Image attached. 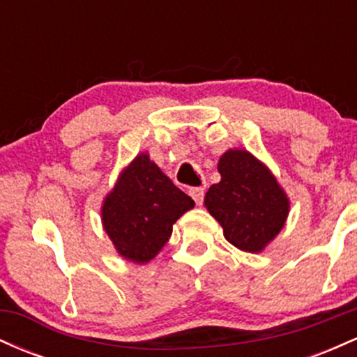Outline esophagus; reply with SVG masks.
Returning <instances> with one entry per match:
<instances>
[{"mask_svg":"<svg viewBox=\"0 0 357 357\" xmlns=\"http://www.w3.org/2000/svg\"><path fill=\"white\" fill-rule=\"evenodd\" d=\"M190 195H191V198L196 202V204L203 203V199H204V190H203V188H191Z\"/></svg>","mask_w":357,"mask_h":357,"instance_id":"34e87169","label":"esophagus"}]
</instances>
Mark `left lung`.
Returning <instances> with one entry per match:
<instances>
[{"label": "left lung", "mask_w": 357, "mask_h": 357, "mask_svg": "<svg viewBox=\"0 0 357 357\" xmlns=\"http://www.w3.org/2000/svg\"><path fill=\"white\" fill-rule=\"evenodd\" d=\"M221 181L204 196L208 211L223 227L225 238L245 252L264 250L284 228L289 199L270 171L247 151L220 158Z\"/></svg>", "instance_id": "8db88e82"}]
</instances>
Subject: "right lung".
I'll return each instance as SVG.
<instances>
[{"mask_svg": "<svg viewBox=\"0 0 357 357\" xmlns=\"http://www.w3.org/2000/svg\"><path fill=\"white\" fill-rule=\"evenodd\" d=\"M195 202L176 188L147 154H141L121 174L102 206L107 235L122 257L146 264L166 245L176 220Z\"/></svg>", "mask_w": 357, "mask_h": 357, "instance_id": "add662e5", "label": "right lung"}]
</instances>
